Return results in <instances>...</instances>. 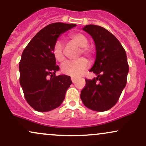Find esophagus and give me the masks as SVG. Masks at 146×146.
<instances>
[{"label": "esophagus", "mask_w": 146, "mask_h": 146, "mask_svg": "<svg viewBox=\"0 0 146 146\" xmlns=\"http://www.w3.org/2000/svg\"><path fill=\"white\" fill-rule=\"evenodd\" d=\"M71 79L72 82H73V83H75V78H73V77H71Z\"/></svg>", "instance_id": "esophagus-1"}]
</instances>
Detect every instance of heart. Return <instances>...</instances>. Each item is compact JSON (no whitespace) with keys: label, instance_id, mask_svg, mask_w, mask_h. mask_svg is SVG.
I'll return each mask as SVG.
<instances>
[{"label":"heart","instance_id":"obj_1","mask_svg":"<svg viewBox=\"0 0 146 146\" xmlns=\"http://www.w3.org/2000/svg\"><path fill=\"white\" fill-rule=\"evenodd\" d=\"M71 42L80 47L79 56L82 54L90 59H93L94 56V51L88 46V39L86 35L80 33H74L69 35ZM53 55L56 61L63 62L65 60V56L63 50V45L59 40L56 41L53 48ZM88 61L85 58L81 57L74 61H68L62 66V72L64 74L73 77H79L88 68Z\"/></svg>","mask_w":146,"mask_h":146}]
</instances>
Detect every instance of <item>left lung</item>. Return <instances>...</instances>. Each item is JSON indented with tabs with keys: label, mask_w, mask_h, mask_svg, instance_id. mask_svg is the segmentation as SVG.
Listing matches in <instances>:
<instances>
[{
	"label": "left lung",
	"mask_w": 146,
	"mask_h": 146,
	"mask_svg": "<svg viewBox=\"0 0 146 146\" xmlns=\"http://www.w3.org/2000/svg\"><path fill=\"white\" fill-rule=\"evenodd\" d=\"M83 30L95 43L96 60L90 71L97 78L85 79L80 97L88 108L105 111L116 104L126 84L129 73L126 54L117 38L103 27L89 24Z\"/></svg>",
	"instance_id": "8db88e82"
}]
</instances>
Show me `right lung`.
Returning <instances> with one entry per match:
<instances>
[{"label": "right lung", "instance_id": "add662e5", "mask_svg": "<svg viewBox=\"0 0 146 146\" xmlns=\"http://www.w3.org/2000/svg\"><path fill=\"white\" fill-rule=\"evenodd\" d=\"M76 24L52 23L35 35L23 51L19 63L20 83L27 103L40 112L51 111L61 105L72 84L71 77L56 75L53 48L61 33Z\"/></svg>", "mask_w": 146, "mask_h": 146}]
</instances>
